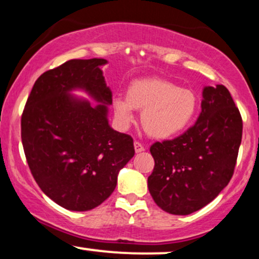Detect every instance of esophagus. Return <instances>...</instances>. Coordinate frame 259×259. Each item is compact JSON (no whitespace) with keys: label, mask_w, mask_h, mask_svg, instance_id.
Here are the masks:
<instances>
[{"label":"esophagus","mask_w":259,"mask_h":259,"mask_svg":"<svg viewBox=\"0 0 259 259\" xmlns=\"http://www.w3.org/2000/svg\"><path fill=\"white\" fill-rule=\"evenodd\" d=\"M134 147H135V152H136V153L144 152V151H145V147H144V145H142V144H140L139 141H135V142H134Z\"/></svg>","instance_id":"esophagus-1"}]
</instances>
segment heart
Returning a JSON list of instances; mask_svg holds the SVG:
<instances>
[{
	"instance_id": "obj_1",
	"label": "heart",
	"mask_w": 259,
	"mask_h": 259,
	"mask_svg": "<svg viewBox=\"0 0 259 259\" xmlns=\"http://www.w3.org/2000/svg\"><path fill=\"white\" fill-rule=\"evenodd\" d=\"M113 113L120 126L133 123L134 109L141 111V125L148 136L173 138L190 125L197 111V97L190 89L179 88L162 78L134 80L126 97L113 100Z\"/></svg>"
}]
</instances>
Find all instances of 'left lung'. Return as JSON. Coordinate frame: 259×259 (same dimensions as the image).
Returning <instances> with one entry per match:
<instances>
[{
    "mask_svg": "<svg viewBox=\"0 0 259 259\" xmlns=\"http://www.w3.org/2000/svg\"><path fill=\"white\" fill-rule=\"evenodd\" d=\"M200 117L174 140L156 142L147 186L157 206L175 215L203 208L234 174L242 138V119L224 85L206 86Z\"/></svg>",
    "mask_w": 259,
    "mask_h": 259,
    "instance_id": "1",
    "label": "left lung"
}]
</instances>
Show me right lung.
<instances>
[{"label": "right lung", "instance_id": "add662e5", "mask_svg": "<svg viewBox=\"0 0 259 259\" xmlns=\"http://www.w3.org/2000/svg\"><path fill=\"white\" fill-rule=\"evenodd\" d=\"M103 58L70 59L38 76L22 114V142L42 192L61 207L84 212L117 186L118 173L135 154L133 138L108 124L112 91ZM82 90L99 102L71 95Z\"/></svg>", "mask_w": 259, "mask_h": 259}]
</instances>
